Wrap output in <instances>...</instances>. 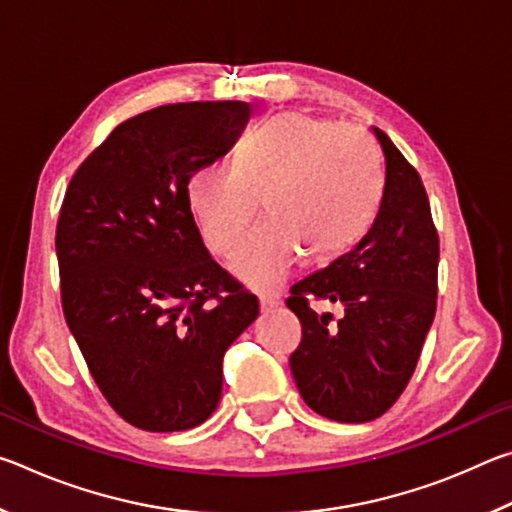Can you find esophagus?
I'll return each mask as SVG.
<instances>
[{"label":"esophagus","instance_id":"1","mask_svg":"<svg viewBox=\"0 0 512 512\" xmlns=\"http://www.w3.org/2000/svg\"><path fill=\"white\" fill-rule=\"evenodd\" d=\"M280 307V300L271 298V296H259V309H262V314H271L273 309Z\"/></svg>","mask_w":512,"mask_h":512}]
</instances>
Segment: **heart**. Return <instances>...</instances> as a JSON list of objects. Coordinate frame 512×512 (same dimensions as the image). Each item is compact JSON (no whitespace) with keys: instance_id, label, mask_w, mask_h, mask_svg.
I'll list each match as a JSON object with an SVG mask.
<instances>
[{"instance_id":"heart-1","label":"heart","mask_w":512,"mask_h":512,"mask_svg":"<svg viewBox=\"0 0 512 512\" xmlns=\"http://www.w3.org/2000/svg\"><path fill=\"white\" fill-rule=\"evenodd\" d=\"M384 178L361 128L309 112H284L241 142L235 167L210 162L187 183L207 248L230 255L264 205L268 219L241 241L230 268L255 291H275L305 253L329 262L375 221Z\"/></svg>"}]
</instances>
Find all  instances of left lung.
I'll return each instance as SVG.
<instances>
[{
	"instance_id": "obj_1",
	"label": "left lung",
	"mask_w": 512,
	"mask_h": 512,
	"mask_svg": "<svg viewBox=\"0 0 512 512\" xmlns=\"http://www.w3.org/2000/svg\"><path fill=\"white\" fill-rule=\"evenodd\" d=\"M386 183L357 246L293 284L287 307L302 325L291 375L309 409L336 422H370L404 393L436 316L438 232L424 185L384 131ZM309 299L341 301L343 319L318 317Z\"/></svg>"
}]
</instances>
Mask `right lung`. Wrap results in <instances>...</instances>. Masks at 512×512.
I'll use <instances>...</instances> for the list:
<instances>
[{"label":"right lung","instance_id":"obj_1","mask_svg":"<svg viewBox=\"0 0 512 512\" xmlns=\"http://www.w3.org/2000/svg\"><path fill=\"white\" fill-rule=\"evenodd\" d=\"M244 101H192L126 119L67 187L56 228L60 298L99 391L144 431L214 413L223 354L259 302L207 253L187 201L194 173L228 153Z\"/></svg>","mask_w":512,"mask_h":512}]
</instances>
